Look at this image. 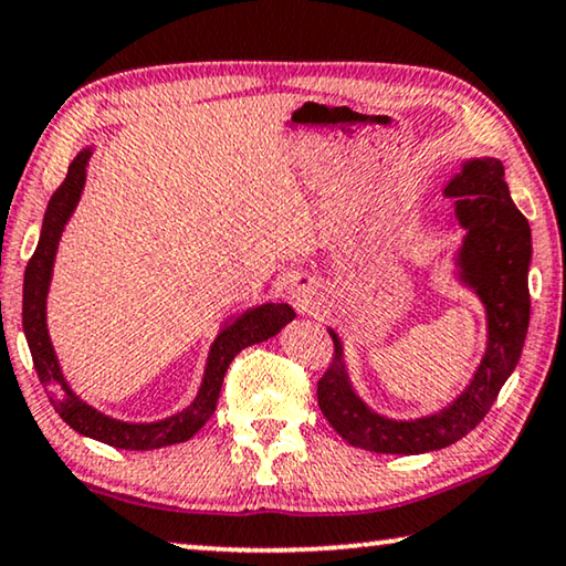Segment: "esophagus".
<instances>
[{
  "label": "esophagus",
  "instance_id": "obj_1",
  "mask_svg": "<svg viewBox=\"0 0 566 566\" xmlns=\"http://www.w3.org/2000/svg\"><path fill=\"white\" fill-rule=\"evenodd\" d=\"M291 298L301 311H308L313 306V298H316V289H313L311 281H301L291 289Z\"/></svg>",
  "mask_w": 566,
  "mask_h": 566
}]
</instances>
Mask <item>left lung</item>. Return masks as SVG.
<instances>
[{
    "label": "left lung",
    "instance_id": "1",
    "mask_svg": "<svg viewBox=\"0 0 566 566\" xmlns=\"http://www.w3.org/2000/svg\"><path fill=\"white\" fill-rule=\"evenodd\" d=\"M455 199L458 222L468 230L458 265L463 281L489 313V349L471 387L446 410L422 420H387L354 395L344 367L342 342L334 332V356L318 379V407L346 442L371 453L417 455L465 438L489 415L491 405L516 369L528 332V263L532 228L518 212L499 159H473L446 187Z\"/></svg>",
    "mask_w": 566,
    "mask_h": 566
}]
</instances>
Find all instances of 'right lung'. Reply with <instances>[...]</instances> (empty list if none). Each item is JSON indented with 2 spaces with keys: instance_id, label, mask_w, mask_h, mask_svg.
Segmentation results:
<instances>
[{
  "instance_id": "right-lung-1",
  "label": "right lung",
  "mask_w": 566,
  "mask_h": 566,
  "mask_svg": "<svg viewBox=\"0 0 566 566\" xmlns=\"http://www.w3.org/2000/svg\"><path fill=\"white\" fill-rule=\"evenodd\" d=\"M88 159L91 149L77 154L71 167H67L63 185L52 192L45 220H42L40 242L30 258L28 271H24L22 326L30 344L34 371H38L40 385L45 387L48 399L50 405L55 407V412L63 417L75 432L85 434V438L101 440L106 442V446L120 450H154L174 446V442H185L192 438L195 432L202 430V424L214 415L224 371H228L234 356L245 349V346H253L275 336L289 321H293L295 313L289 303H263V306L240 313L232 324H228L220 334H217L210 356H207L205 379L195 402L179 415L167 417V420L149 424L120 422L98 410H93L91 405H85L83 399L75 397L73 389L67 387L63 371H60L57 356L52 352L45 324V301L60 234H63L65 222L71 220L77 199H81Z\"/></svg>"
}]
</instances>
